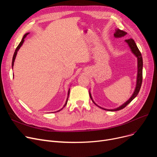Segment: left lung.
I'll return each instance as SVG.
<instances>
[{"label": "left lung", "instance_id": "left-lung-1", "mask_svg": "<svg viewBox=\"0 0 157 157\" xmlns=\"http://www.w3.org/2000/svg\"><path fill=\"white\" fill-rule=\"evenodd\" d=\"M127 33L121 30L118 29H115V32L114 33V37L115 38H121L124 37L125 36L127 35ZM125 42L126 43L128 44L131 52L137 58V79H136V88L134 90V92L132 95V96L129 98V99L128 101H127L125 103H123V104H121L120 106L118 107V108H115V109H105L104 108H102V107L98 105L93 100V98L92 97V94L90 93V90H89V94H90V98H91L92 102L98 107H99L100 108L103 109L104 110L106 111H119L120 109H122L123 108H124L125 107L128 105L132 101L134 98H135L136 97V96L137 95V94L139 92L140 88L141 87V85H142V81H143V58H142V55L141 52H139V49L135 43V41L132 39H125Z\"/></svg>", "mask_w": 157, "mask_h": 157}]
</instances>
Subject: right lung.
<instances>
[{
  "instance_id": "1",
  "label": "right lung",
  "mask_w": 157,
  "mask_h": 157,
  "mask_svg": "<svg viewBox=\"0 0 157 157\" xmlns=\"http://www.w3.org/2000/svg\"><path fill=\"white\" fill-rule=\"evenodd\" d=\"M29 34V32H27V33H26L25 34L24 36H23V38H22V39H21V42L20 43V44H19V45L18 46V47L16 48V49H15V52H14V55H13V61H12V68L13 69V66H14V60H15V59H16V55H17V53H18V50L20 49V48L21 47V46L23 45V43H24V41H25V37H27V36H28ZM13 76H14V75H13ZM69 93H70V88L69 89V90H68V94H67V99H66V101H65V104L63 105V108H62V109H60V110H59V111H55V112H59V111H61L64 107L66 105V104H67V101H68V98H69ZM55 112H53V113H55Z\"/></svg>"
}]
</instances>
